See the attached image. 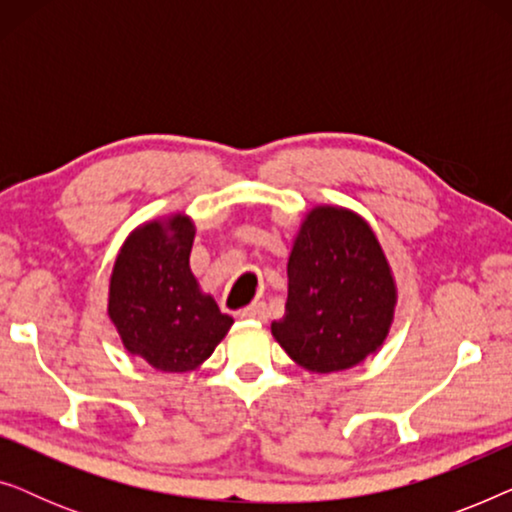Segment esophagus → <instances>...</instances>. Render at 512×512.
<instances>
[{"label":"esophagus","mask_w":512,"mask_h":512,"mask_svg":"<svg viewBox=\"0 0 512 512\" xmlns=\"http://www.w3.org/2000/svg\"><path fill=\"white\" fill-rule=\"evenodd\" d=\"M240 317L242 319L265 321V319H268V307H265V303H251L249 307H244V310H240Z\"/></svg>","instance_id":"1"}]
</instances>
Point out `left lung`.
<instances>
[{"label": "left lung", "mask_w": 512, "mask_h": 512, "mask_svg": "<svg viewBox=\"0 0 512 512\" xmlns=\"http://www.w3.org/2000/svg\"><path fill=\"white\" fill-rule=\"evenodd\" d=\"M289 298L272 335L298 366L338 373L387 338L396 284L377 237L359 214L314 207L293 242Z\"/></svg>", "instance_id": "1"}]
</instances>
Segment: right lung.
Listing matches in <instances>:
<instances>
[{"instance_id":"add662e5","label":"right lung","mask_w":512,"mask_h":512,"mask_svg":"<svg viewBox=\"0 0 512 512\" xmlns=\"http://www.w3.org/2000/svg\"><path fill=\"white\" fill-rule=\"evenodd\" d=\"M193 237L184 214L144 223L125 240L111 272L109 317L125 349L163 373L198 368L233 326L193 277Z\"/></svg>"}]
</instances>
